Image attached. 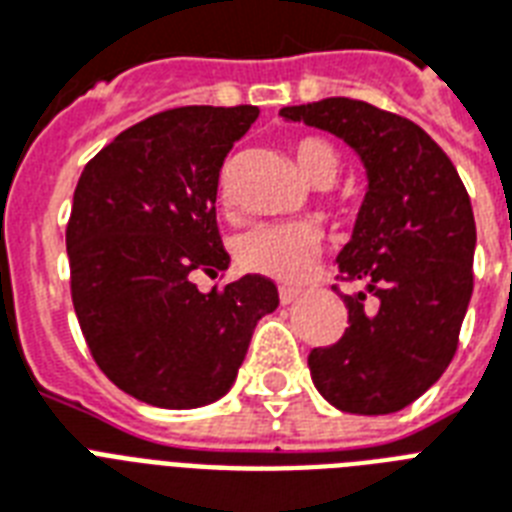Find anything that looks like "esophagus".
<instances>
[{"mask_svg": "<svg viewBox=\"0 0 512 512\" xmlns=\"http://www.w3.org/2000/svg\"><path fill=\"white\" fill-rule=\"evenodd\" d=\"M297 297H300V289H297V287H281L279 289V300L284 305H292Z\"/></svg>", "mask_w": 512, "mask_h": 512, "instance_id": "esophagus-1", "label": "esophagus"}]
</instances>
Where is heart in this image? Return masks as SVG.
<instances>
[{"mask_svg":"<svg viewBox=\"0 0 512 512\" xmlns=\"http://www.w3.org/2000/svg\"><path fill=\"white\" fill-rule=\"evenodd\" d=\"M297 170L311 185H332L340 172V154L321 138H303L295 143ZM324 231L311 220H281L257 223L241 233L233 252L244 271L260 273L276 281H297L311 271L321 252Z\"/></svg>","mask_w":512,"mask_h":512,"instance_id":"heart-1","label":"heart"}]
</instances>
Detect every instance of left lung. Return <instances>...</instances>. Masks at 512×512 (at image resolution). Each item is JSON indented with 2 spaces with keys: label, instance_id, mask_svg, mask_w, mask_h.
<instances>
[{
  "label": "left lung",
  "instance_id": "1",
  "mask_svg": "<svg viewBox=\"0 0 512 512\" xmlns=\"http://www.w3.org/2000/svg\"><path fill=\"white\" fill-rule=\"evenodd\" d=\"M332 132L358 154L366 193L337 255L345 335L308 356L313 385L350 414H393L444 374L473 295L476 220L460 175L414 122L364 100L324 98L279 111ZM373 295V303L365 297Z\"/></svg>",
  "mask_w": 512,
  "mask_h": 512
}]
</instances>
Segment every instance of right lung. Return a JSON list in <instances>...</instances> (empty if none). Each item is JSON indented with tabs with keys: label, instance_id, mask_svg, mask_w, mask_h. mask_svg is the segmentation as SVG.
Wrapping results in <instances>:
<instances>
[{
	"label": "right lung",
	"instance_id": "1",
	"mask_svg": "<svg viewBox=\"0 0 512 512\" xmlns=\"http://www.w3.org/2000/svg\"><path fill=\"white\" fill-rule=\"evenodd\" d=\"M257 106H185L116 135L74 191L66 228L71 300L95 364L162 409H196L236 382L257 321L279 308L247 273L199 292L196 273L231 265L217 231V180Z\"/></svg>",
	"mask_w": 512,
	"mask_h": 512
}]
</instances>
